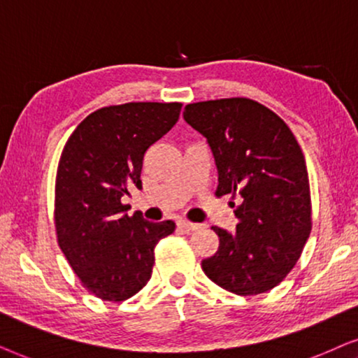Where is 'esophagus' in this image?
<instances>
[{
  "mask_svg": "<svg viewBox=\"0 0 358 358\" xmlns=\"http://www.w3.org/2000/svg\"><path fill=\"white\" fill-rule=\"evenodd\" d=\"M178 227L185 229L187 232H193L199 229V224H194V222H189V221H178Z\"/></svg>",
  "mask_w": 358,
  "mask_h": 358,
  "instance_id": "obj_1",
  "label": "esophagus"
}]
</instances>
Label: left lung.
<instances>
[{
  "label": "left lung",
  "mask_w": 358,
  "mask_h": 358,
  "mask_svg": "<svg viewBox=\"0 0 358 358\" xmlns=\"http://www.w3.org/2000/svg\"><path fill=\"white\" fill-rule=\"evenodd\" d=\"M211 147L216 196L231 194L237 227H213L217 252L201 262L211 282L252 296L282 283L311 232L306 162L282 117L249 98L192 103L183 113ZM236 203H234V199Z\"/></svg>",
  "instance_id": "obj_1"
}]
</instances>
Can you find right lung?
Masks as SVG:
<instances>
[{
    "mask_svg": "<svg viewBox=\"0 0 358 358\" xmlns=\"http://www.w3.org/2000/svg\"><path fill=\"white\" fill-rule=\"evenodd\" d=\"M182 103H126L98 109L71 132L55 178L57 242L83 288L124 301L152 276L154 249L173 221L127 216L124 194L142 188L147 149L178 121Z\"/></svg>",
    "mask_w": 358,
    "mask_h": 358,
    "instance_id": "right-lung-1",
    "label": "right lung"
}]
</instances>
